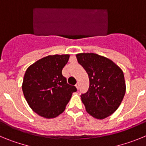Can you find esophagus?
I'll return each instance as SVG.
<instances>
[{
	"instance_id": "1",
	"label": "esophagus",
	"mask_w": 146,
	"mask_h": 146,
	"mask_svg": "<svg viewBox=\"0 0 146 146\" xmlns=\"http://www.w3.org/2000/svg\"><path fill=\"white\" fill-rule=\"evenodd\" d=\"M75 86H76V88H77V90H79V88H80V83H79V82H77V84L75 85Z\"/></svg>"
}]
</instances>
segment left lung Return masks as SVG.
<instances>
[{"label": "left lung", "instance_id": "obj_1", "mask_svg": "<svg viewBox=\"0 0 146 146\" xmlns=\"http://www.w3.org/2000/svg\"><path fill=\"white\" fill-rule=\"evenodd\" d=\"M77 61L88 74L90 86L81 94L86 111L104 119L119 107L126 92L123 73L111 60L95 53H80Z\"/></svg>", "mask_w": 146, "mask_h": 146}]
</instances>
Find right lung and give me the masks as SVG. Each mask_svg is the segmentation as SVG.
I'll return each mask as SVG.
<instances>
[{"mask_svg": "<svg viewBox=\"0 0 146 146\" xmlns=\"http://www.w3.org/2000/svg\"><path fill=\"white\" fill-rule=\"evenodd\" d=\"M69 58V55H48L30 66L25 72L23 94L31 108L40 116L57 117L64 111L72 93L77 91L62 75Z\"/></svg>", "mask_w": 146, "mask_h": 146, "instance_id": "add662e5", "label": "right lung"}]
</instances>
